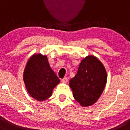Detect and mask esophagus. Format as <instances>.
Returning <instances> with one entry per match:
<instances>
[{
	"label": "esophagus",
	"mask_w": 130,
	"mask_h": 130,
	"mask_svg": "<svg viewBox=\"0 0 130 130\" xmlns=\"http://www.w3.org/2000/svg\"><path fill=\"white\" fill-rule=\"evenodd\" d=\"M61 81L62 83H66L68 81V78L67 77H64L63 79H61Z\"/></svg>",
	"instance_id": "obj_1"
}]
</instances>
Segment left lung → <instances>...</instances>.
Instances as JSON below:
<instances>
[{"label":"left lung","instance_id":"left-lung-1","mask_svg":"<svg viewBox=\"0 0 130 130\" xmlns=\"http://www.w3.org/2000/svg\"><path fill=\"white\" fill-rule=\"evenodd\" d=\"M107 82L104 65L94 56L82 60L77 74L70 81L73 98L81 106H90L96 103L102 94Z\"/></svg>","mask_w":130,"mask_h":130}]
</instances>
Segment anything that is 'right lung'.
Returning a JSON list of instances; mask_svg holds the SVG:
<instances>
[{
	"instance_id": "right-lung-1",
	"label": "right lung",
	"mask_w": 130,
	"mask_h": 130,
	"mask_svg": "<svg viewBox=\"0 0 130 130\" xmlns=\"http://www.w3.org/2000/svg\"><path fill=\"white\" fill-rule=\"evenodd\" d=\"M23 80L30 96L40 102L49 98L53 88L60 83L49 66L47 57L41 54L34 55L28 60Z\"/></svg>"
}]
</instances>
